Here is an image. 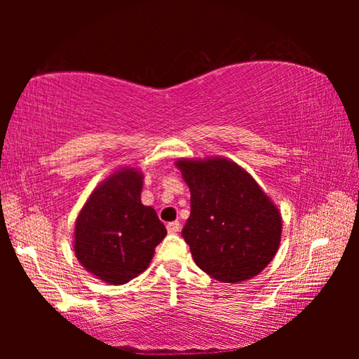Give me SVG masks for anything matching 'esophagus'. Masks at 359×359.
Segmentation results:
<instances>
[{
    "label": "esophagus",
    "mask_w": 359,
    "mask_h": 359,
    "mask_svg": "<svg viewBox=\"0 0 359 359\" xmlns=\"http://www.w3.org/2000/svg\"><path fill=\"white\" fill-rule=\"evenodd\" d=\"M179 229H180V223L179 222L168 223V233L175 234V233H179Z\"/></svg>",
    "instance_id": "obj_1"
}]
</instances>
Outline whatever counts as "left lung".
I'll return each instance as SVG.
<instances>
[{"label": "left lung", "mask_w": 359, "mask_h": 359, "mask_svg": "<svg viewBox=\"0 0 359 359\" xmlns=\"http://www.w3.org/2000/svg\"><path fill=\"white\" fill-rule=\"evenodd\" d=\"M190 187L191 212L182 229L199 269L236 283L259 274L278 250L282 217L241 166L224 158L175 163Z\"/></svg>", "instance_id": "1"}]
</instances>
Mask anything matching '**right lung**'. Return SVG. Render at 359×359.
Listing matches in <instances>:
<instances>
[{"label":"right lung","mask_w":359,"mask_h":359,"mask_svg":"<svg viewBox=\"0 0 359 359\" xmlns=\"http://www.w3.org/2000/svg\"><path fill=\"white\" fill-rule=\"evenodd\" d=\"M142 175L121 169L96 188L77 217L74 252L81 264L112 285L147 269L166 228L155 209L141 203Z\"/></svg>","instance_id":"obj_1"}]
</instances>
